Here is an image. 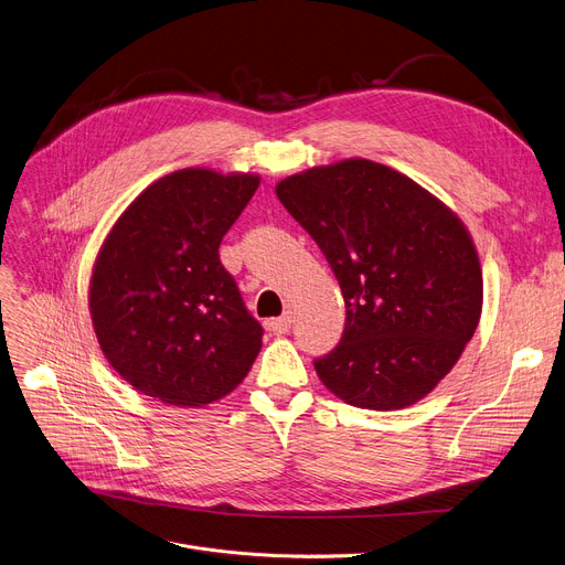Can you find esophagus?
<instances>
[{
  "instance_id": "obj_1",
  "label": "esophagus",
  "mask_w": 565,
  "mask_h": 565,
  "mask_svg": "<svg viewBox=\"0 0 565 565\" xmlns=\"http://www.w3.org/2000/svg\"><path fill=\"white\" fill-rule=\"evenodd\" d=\"M290 324H292L290 313H284L281 318H273V320H268V329H270L273 333H277V335L288 333V331H290Z\"/></svg>"
}]
</instances>
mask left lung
Masks as SVG:
<instances>
[{"label":"left lung","instance_id":"obj_1","mask_svg":"<svg viewBox=\"0 0 565 565\" xmlns=\"http://www.w3.org/2000/svg\"><path fill=\"white\" fill-rule=\"evenodd\" d=\"M275 193L318 243L345 299L341 343L313 363L320 382L372 411L427 397L481 318V263L461 217L367 159L290 174Z\"/></svg>","mask_w":565,"mask_h":565}]
</instances>
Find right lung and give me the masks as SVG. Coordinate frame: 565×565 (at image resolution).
Instances as JSON below:
<instances>
[{"instance_id":"right-lung-1","label":"right lung","mask_w":565,"mask_h":565,"mask_svg":"<svg viewBox=\"0 0 565 565\" xmlns=\"http://www.w3.org/2000/svg\"><path fill=\"white\" fill-rule=\"evenodd\" d=\"M260 177L211 168L170 172L122 211L90 277L97 343L138 393L172 406H206L230 395L260 352L217 247Z\"/></svg>"}]
</instances>
